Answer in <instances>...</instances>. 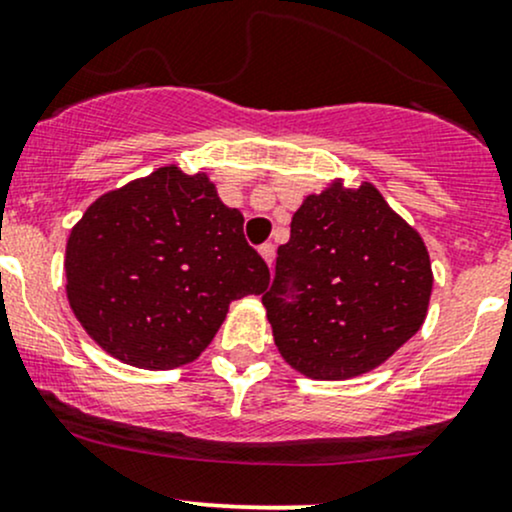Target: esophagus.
Returning <instances> with one entry per match:
<instances>
[{
  "instance_id": "esophagus-1",
  "label": "esophagus",
  "mask_w": 512,
  "mask_h": 512,
  "mask_svg": "<svg viewBox=\"0 0 512 512\" xmlns=\"http://www.w3.org/2000/svg\"><path fill=\"white\" fill-rule=\"evenodd\" d=\"M258 251H261L263 261H266L268 268H271L273 266V258H276V246H273V244H263Z\"/></svg>"
}]
</instances>
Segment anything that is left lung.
I'll return each instance as SVG.
<instances>
[{
    "mask_svg": "<svg viewBox=\"0 0 512 512\" xmlns=\"http://www.w3.org/2000/svg\"><path fill=\"white\" fill-rule=\"evenodd\" d=\"M430 295L422 236L371 183L334 180L293 214L261 300L295 371L344 381L381 366L420 332Z\"/></svg>",
    "mask_w": 512,
    "mask_h": 512,
    "instance_id": "8db88e82",
    "label": "left lung"
}]
</instances>
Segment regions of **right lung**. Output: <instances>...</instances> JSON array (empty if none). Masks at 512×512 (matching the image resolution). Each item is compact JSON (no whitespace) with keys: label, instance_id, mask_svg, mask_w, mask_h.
<instances>
[{"label":"right lung","instance_id":"right-lung-1","mask_svg":"<svg viewBox=\"0 0 512 512\" xmlns=\"http://www.w3.org/2000/svg\"><path fill=\"white\" fill-rule=\"evenodd\" d=\"M65 278L75 317L107 354L166 371L195 361L229 302L261 295L271 273L210 178L166 166L87 207L68 236Z\"/></svg>","mask_w":512,"mask_h":512}]
</instances>
